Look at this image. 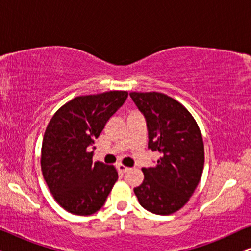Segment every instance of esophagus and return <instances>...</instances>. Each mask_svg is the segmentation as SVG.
I'll return each instance as SVG.
<instances>
[{
    "label": "esophagus",
    "mask_w": 251,
    "mask_h": 251,
    "mask_svg": "<svg viewBox=\"0 0 251 251\" xmlns=\"http://www.w3.org/2000/svg\"><path fill=\"white\" fill-rule=\"evenodd\" d=\"M118 169H119V171H121V173L126 174V173H128V171L130 170V168L126 167V166H122V164H119V166H118Z\"/></svg>",
    "instance_id": "1"
}]
</instances>
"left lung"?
<instances>
[{
  "instance_id": "left-lung-1",
  "label": "left lung",
  "mask_w": 251,
  "mask_h": 251,
  "mask_svg": "<svg viewBox=\"0 0 251 251\" xmlns=\"http://www.w3.org/2000/svg\"><path fill=\"white\" fill-rule=\"evenodd\" d=\"M146 120L149 149L160 153L155 167L143 168L133 188L143 208L171 215L184 207L201 179L204 147L200 129L180 102L160 92H130Z\"/></svg>"
}]
</instances>
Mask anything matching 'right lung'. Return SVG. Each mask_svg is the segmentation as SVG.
I'll return each instance as SVG.
<instances>
[{
    "label": "right lung",
    "instance_id": "add662e5",
    "mask_svg": "<svg viewBox=\"0 0 251 251\" xmlns=\"http://www.w3.org/2000/svg\"><path fill=\"white\" fill-rule=\"evenodd\" d=\"M126 97V91L80 96L58 109L47 126L42 174L54 200L71 214H95L118 180L114 167L92 162L90 150L96 149L95 139Z\"/></svg>",
    "mask_w": 251,
    "mask_h": 251
}]
</instances>
